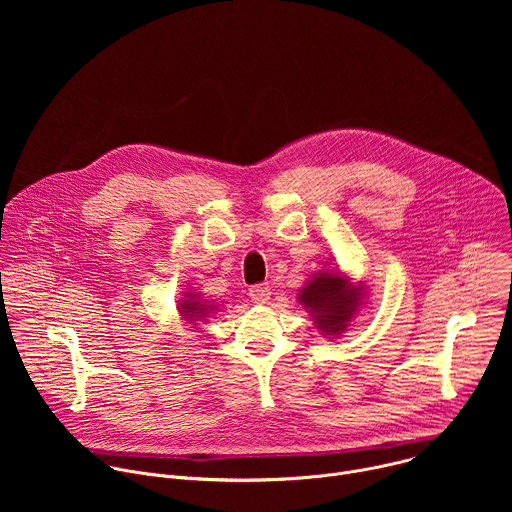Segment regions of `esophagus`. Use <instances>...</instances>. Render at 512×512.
Instances as JSON below:
<instances>
[{
    "label": "esophagus",
    "mask_w": 512,
    "mask_h": 512,
    "mask_svg": "<svg viewBox=\"0 0 512 512\" xmlns=\"http://www.w3.org/2000/svg\"><path fill=\"white\" fill-rule=\"evenodd\" d=\"M249 298H251L255 304H265V302L271 298L269 285H267V283L251 285V287H249Z\"/></svg>",
    "instance_id": "obj_1"
}]
</instances>
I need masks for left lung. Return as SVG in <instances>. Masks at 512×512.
Instances as JSON below:
<instances>
[{
	"label": "left lung",
	"instance_id": "obj_1",
	"mask_svg": "<svg viewBox=\"0 0 512 512\" xmlns=\"http://www.w3.org/2000/svg\"><path fill=\"white\" fill-rule=\"evenodd\" d=\"M360 291L336 273H318L300 294V302L314 316V324L324 334H338L356 312Z\"/></svg>",
	"mask_w": 512,
	"mask_h": 512
}]
</instances>
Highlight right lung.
I'll list each match as a JSON object with an SVG mask.
<instances>
[{"instance_id": "obj_1", "label": "right lung", "mask_w": 512, "mask_h": 512, "mask_svg": "<svg viewBox=\"0 0 512 512\" xmlns=\"http://www.w3.org/2000/svg\"><path fill=\"white\" fill-rule=\"evenodd\" d=\"M186 298H188V300H184V302L180 304L182 316H184L188 322H194V320H198V318H206L208 308H206L202 302H196L194 296H186Z\"/></svg>"}]
</instances>
